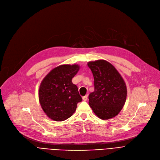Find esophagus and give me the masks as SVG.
<instances>
[{
  "label": "esophagus",
  "mask_w": 160,
  "mask_h": 160,
  "mask_svg": "<svg viewBox=\"0 0 160 160\" xmlns=\"http://www.w3.org/2000/svg\"><path fill=\"white\" fill-rule=\"evenodd\" d=\"M82 99H83V100H84V101H86V100H88V95L83 96V97H82Z\"/></svg>",
  "instance_id": "34e87169"
}]
</instances>
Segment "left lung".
<instances>
[{"label": "left lung", "instance_id": "left-lung-1", "mask_svg": "<svg viewBox=\"0 0 160 160\" xmlns=\"http://www.w3.org/2000/svg\"><path fill=\"white\" fill-rule=\"evenodd\" d=\"M88 65L94 78L95 90L89 95V104L102 120L119 114L127 99L125 82L115 67L104 60L89 62Z\"/></svg>", "mask_w": 160, "mask_h": 160}]
</instances>
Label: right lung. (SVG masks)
Here are the masks:
<instances>
[{"label":"right lung","instance_id":"obj_1","mask_svg":"<svg viewBox=\"0 0 160 160\" xmlns=\"http://www.w3.org/2000/svg\"><path fill=\"white\" fill-rule=\"evenodd\" d=\"M79 69L77 64L62 65L50 71L42 80L39 100L50 119L62 121L69 118L82 100L77 86L72 82Z\"/></svg>","mask_w":160,"mask_h":160}]
</instances>
